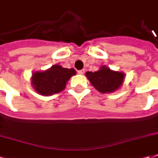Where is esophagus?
<instances>
[{
	"label": "esophagus",
	"instance_id": "esophagus-1",
	"mask_svg": "<svg viewBox=\"0 0 158 158\" xmlns=\"http://www.w3.org/2000/svg\"><path fill=\"white\" fill-rule=\"evenodd\" d=\"M84 70H81V71H77V73L79 75H83L84 74Z\"/></svg>",
	"mask_w": 158,
	"mask_h": 158
}]
</instances>
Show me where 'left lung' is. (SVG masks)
<instances>
[{
	"label": "left lung",
	"instance_id": "obj_1",
	"mask_svg": "<svg viewBox=\"0 0 158 158\" xmlns=\"http://www.w3.org/2000/svg\"><path fill=\"white\" fill-rule=\"evenodd\" d=\"M86 77L99 93H111L121 87L125 74L123 71H113L106 65H102L98 71H87Z\"/></svg>",
	"mask_w": 158,
	"mask_h": 158
}]
</instances>
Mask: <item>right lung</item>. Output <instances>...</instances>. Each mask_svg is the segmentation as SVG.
I'll use <instances>...</instances> for the list:
<instances>
[{"label": "right lung", "instance_id": "right-lung-1", "mask_svg": "<svg viewBox=\"0 0 158 158\" xmlns=\"http://www.w3.org/2000/svg\"><path fill=\"white\" fill-rule=\"evenodd\" d=\"M77 74L75 69L54 65L45 71H34L31 77L33 89L43 96H51L60 93L65 88L70 78Z\"/></svg>", "mask_w": 158, "mask_h": 158}]
</instances>
